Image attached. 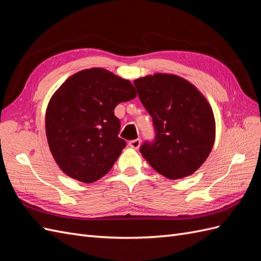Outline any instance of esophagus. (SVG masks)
<instances>
[{
    "mask_svg": "<svg viewBox=\"0 0 261 261\" xmlns=\"http://www.w3.org/2000/svg\"><path fill=\"white\" fill-rule=\"evenodd\" d=\"M128 145L134 148V149H138L140 147V139H134V140H130Z\"/></svg>",
    "mask_w": 261,
    "mask_h": 261,
    "instance_id": "obj_1",
    "label": "esophagus"
}]
</instances>
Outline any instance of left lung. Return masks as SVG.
<instances>
[{
    "label": "left lung",
    "mask_w": 261,
    "mask_h": 261,
    "mask_svg": "<svg viewBox=\"0 0 261 261\" xmlns=\"http://www.w3.org/2000/svg\"><path fill=\"white\" fill-rule=\"evenodd\" d=\"M134 85L155 130L152 143L140 147L141 154L167 178L192 175L215 144L216 122L209 102L176 75L156 73L135 80Z\"/></svg>",
    "instance_id": "obj_1"
}]
</instances>
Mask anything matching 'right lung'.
Segmentation results:
<instances>
[{
	"mask_svg": "<svg viewBox=\"0 0 261 261\" xmlns=\"http://www.w3.org/2000/svg\"><path fill=\"white\" fill-rule=\"evenodd\" d=\"M135 97L129 81L99 67L72 75L54 92L45 112L46 139L67 176L89 184L111 170L126 146L114 109Z\"/></svg>",
	"mask_w": 261,
	"mask_h": 261,
	"instance_id": "obj_1",
	"label": "right lung"
}]
</instances>
